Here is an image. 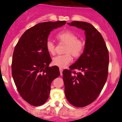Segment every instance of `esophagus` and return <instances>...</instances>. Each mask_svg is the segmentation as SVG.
Here are the masks:
<instances>
[{
    "label": "esophagus",
    "mask_w": 122,
    "mask_h": 122,
    "mask_svg": "<svg viewBox=\"0 0 122 122\" xmlns=\"http://www.w3.org/2000/svg\"><path fill=\"white\" fill-rule=\"evenodd\" d=\"M59 69H60V74H61V75L62 76V71H63L62 68H59Z\"/></svg>",
    "instance_id": "esophagus-1"
}]
</instances>
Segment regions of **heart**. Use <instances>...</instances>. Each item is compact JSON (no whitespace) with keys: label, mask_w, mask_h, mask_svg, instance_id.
Returning a JSON list of instances; mask_svg holds the SVG:
<instances>
[{"label":"heart","mask_w":122,"mask_h":122,"mask_svg":"<svg viewBox=\"0 0 122 122\" xmlns=\"http://www.w3.org/2000/svg\"><path fill=\"white\" fill-rule=\"evenodd\" d=\"M57 38L60 42L65 44L66 47L64 55L55 57L53 60L54 65L61 68H65L72 61L71 54L75 58L81 55L84 49L85 43L82 40L77 38V36L71 31H63L57 35ZM46 48L49 53L54 55L56 53V46L51 41L48 40L46 43Z\"/></svg>","instance_id":"1"}]
</instances>
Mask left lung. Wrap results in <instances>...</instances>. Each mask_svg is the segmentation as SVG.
<instances>
[{
	"instance_id": "1",
	"label": "left lung",
	"mask_w": 122,
	"mask_h": 122,
	"mask_svg": "<svg viewBox=\"0 0 122 122\" xmlns=\"http://www.w3.org/2000/svg\"><path fill=\"white\" fill-rule=\"evenodd\" d=\"M68 24L84 31L85 43L79 59L70 66V70L63 71L65 94L71 104L83 107L97 99L107 81L108 51L101 34L91 24L80 21ZM73 69L80 72H73Z\"/></svg>"
}]
</instances>
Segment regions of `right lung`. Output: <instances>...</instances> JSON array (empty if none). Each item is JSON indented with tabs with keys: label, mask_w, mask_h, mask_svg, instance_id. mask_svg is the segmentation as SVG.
Listing matches in <instances>:
<instances>
[{
	"label": "right lung",
	"mask_w": 122,
	"mask_h": 122,
	"mask_svg": "<svg viewBox=\"0 0 122 122\" xmlns=\"http://www.w3.org/2000/svg\"><path fill=\"white\" fill-rule=\"evenodd\" d=\"M66 21L40 23L23 33L15 46L12 60V76L21 97L34 106L47 101L53 80L60 75L57 66L49 67L51 59L46 43L53 29Z\"/></svg>",
	"instance_id": "obj_1"
}]
</instances>
